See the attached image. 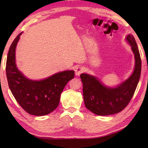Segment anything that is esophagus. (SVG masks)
Here are the masks:
<instances>
[{"label": "esophagus", "instance_id": "obj_1", "mask_svg": "<svg viewBox=\"0 0 148 148\" xmlns=\"http://www.w3.org/2000/svg\"><path fill=\"white\" fill-rule=\"evenodd\" d=\"M84 71V67H81V66H78V67H76V70H75L76 76H79V75Z\"/></svg>", "mask_w": 148, "mask_h": 148}]
</instances>
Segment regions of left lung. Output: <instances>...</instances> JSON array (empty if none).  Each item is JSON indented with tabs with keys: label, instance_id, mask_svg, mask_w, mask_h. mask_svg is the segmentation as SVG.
Here are the masks:
<instances>
[{
	"label": "left lung",
	"instance_id": "1",
	"mask_svg": "<svg viewBox=\"0 0 148 148\" xmlns=\"http://www.w3.org/2000/svg\"><path fill=\"white\" fill-rule=\"evenodd\" d=\"M134 53L136 65L133 74L127 80L116 88L107 87L95 77L87 74L80 75L86 108L94 114L107 116L123 111L129 103L139 83L141 72V59L134 37H126Z\"/></svg>",
	"mask_w": 148,
	"mask_h": 148
}]
</instances>
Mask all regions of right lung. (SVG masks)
Masks as SVG:
<instances>
[{
	"label": "right lung",
	"mask_w": 148,
	"mask_h": 148,
	"mask_svg": "<svg viewBox=\"0 0 148 148\" xmlns=\"http://www.w3.org/2000/svg\"><path fill=\"white\" fill-rule=\"evenodd\" d=\"M20 33L9 48L6 61L8 85L16 100L27 112L35 116L49 114L57 108L65 85L74 77V71H65L45 79H27L18 70L15 62V49Z\"/></svg>",
	"instance_id": "right-lung-1"
}]
</instances>
